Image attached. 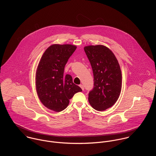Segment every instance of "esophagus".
Wrapping results in <instances>:
<instances>
[{
  "label": "esophagus",
  "mask_w": 156,
  "mask_h": 156,
  "mask_svg": "<svg viewBox=\"0 0 156 156\" xmlns=\"http://www.w3.org/2000/svg\"><path fill=\"white\" fill-rule=\"evenodd\" d=\"M79 86H80V88H82V90H84V86H83V85H82V84H80V85H79Z\"/></svg>",
  "instance_id": "esophagus-1"
}]
</instances>
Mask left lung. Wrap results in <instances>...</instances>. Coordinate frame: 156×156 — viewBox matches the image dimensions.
Segmentation results:
<instances>
[{"label": "left lung", "mask_w": 156, "mask_h": 156, "mask_svg": "<svg viewBox=\"0 0 156 156\" xmlns=\"http://www.w3.org/2000/svg\"><path fill=\"white\" fill-rule=\"evenodd\" d=\"M94 74V88L88 94L90 106L98 111L112 107L118 99L122 74L118 60L111 50L101 45L84 48Z\"/></svg>", "instance_id": "1"}]
</instances>
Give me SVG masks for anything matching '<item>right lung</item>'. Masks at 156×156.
I'll use <instances>...</instances> for the list:
<instances>
[{
    "label": "right lung",
    "mask_w": 156,
    "mask_h": 156,
    "mask_svg": "<svg viewBox=\"0 0 156 156\" xmlns=\"http://www.w3.org/2000/svg\"><path fill=\"white\" fill-rule=\"evenodd\" d=\"M76 47L50 45L43 55L36 72V88L41 103L54 111L64 110L73 95L82 91L73 82L71 75H64L65 66Z\"/></svg>",
    "instance_id": "obj_1"
}]
</instances>
